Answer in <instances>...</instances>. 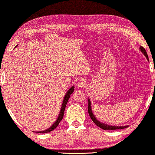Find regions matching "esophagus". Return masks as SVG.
Wrapping results in <instances>:
<instances>
[{"label": "esophagus", "mask_w": 155, "mask_h": 155, "mask_svg": "<svg viewBox=\"0 0 155 155\" xmlns=\"http://www.w3.org/2000/svg\"><path fill=\"white\" fill-rule=\"evenodd\" d=\"M86 86V82L84 80H80L78 82V87H84Z\"/></svg>", "instance_id": "esophagus-1"}]
</instances>
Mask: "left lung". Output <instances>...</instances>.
Instances as JSON below:
<instances>
[{
	"label": "left lung",
	"instance_id": "left-lung-1",
	"mask_svg": "<svg viewBox=\"0 0 155 155\" xmlns=\"http://www.w3.org/2000/svg\"><path fill=\"white\" fill-rule=\"evenodd\" d=\"M140 49L141 52L143 53V54L145 55L146 58L148 61H149V58H148V56H147V52H146V51L145 48H144L143 46H140ZM88 113H89V115H90L91 119L92 120V121L95 124L97 125V126L99 127V128H101V129H104V130H118V129H123V128H126L127 127H128V126H109V125H107V124H103V123H101L100 121H99L96 118H95V116L94 114L92 113V107H91V102H90V99H88Z\"/></svg>",
	"mask_w": 155,
	"mask_h": 155
}]
</instances>
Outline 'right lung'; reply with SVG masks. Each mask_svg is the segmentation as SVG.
I'll return each instance as SVG.
<instances>
[{
	"mask_svg": "<svg viewBox=\"0 0 155 155\" xmlns=\"http://www.w3.org/2000/svg\"><path fill=\"white\" fill-rule=\"evenodd\" d=\"M74 87H75L73 86V87H72L70 88L69 90H68V92H66V94H65V97H64V99H63V103H62V106H61V111H60V114H59L58 118H57V119H56V122H55L54 124H53V126H51L50 127V128H48V129H46V130H45L39 131V132H36V133H48V132H50V131H52L53 130H54V129L56 128V127L58 126L59 123L61 122V120H62V118L63 117V115H64V111H65V107H66L67 102H68V101L70 97H71V94H73V91H74Z\"/></svg>",
	"mask_w": 155,
	"mask_h": 155,
	"instance_id": "1",
	"label": "right lung"
}]
</instances>
